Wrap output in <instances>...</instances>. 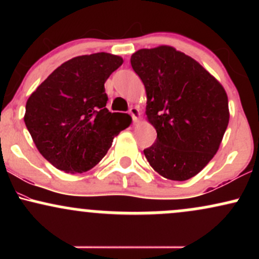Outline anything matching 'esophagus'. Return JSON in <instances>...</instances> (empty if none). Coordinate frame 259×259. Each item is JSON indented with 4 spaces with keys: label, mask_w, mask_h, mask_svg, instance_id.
I'll use <instances>...</instances> for the list:
<instances>
[{
    "label": "esophagus",
    "mask_w": 259,
    "mask_h": 259,
    "mask_svg": "<svg viewBox=\"0 0 259 259\" xmlns=\"http://www.w3.org/2000/svg\"><path fill=\"white\" fill-rule=\"evenodd\" d=\"M129 113H130V115H132L133 120L136 123V121H138L139 118H140V109L138 108V107H130Z\"/></svg>",
    "instance_id": "obj_1"
}]
</instances>
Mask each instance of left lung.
Listing matches in <instances>:
<instances>
[{"label":"left lung","mask_w":259,"mask_h":259,"mask_svg":"<svg viewBox=\"0 0 259 259\" xmlns=\"http://www.w3.org/2000/svg\"><path fill=\"white\" fill-rule=\"evenodd\" d=\"M147 95L156 142L144 153L170 180L195 177L214 157L229 123L228 96L214 76L174 47L142 49L130 58Z\"/></svg>","instance_id":"8db88e82"}]
</instances>
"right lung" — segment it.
I'll return each instance as SVG.
<instances>
[{
	"mask_svg": "<svg viewBox=\"0 0 259 259\" xmlns=\"http://www.w3.org/2000/svg\"><path fill=\"white\" fill-rule=\"evenodd\" d=\"M123 58L100 52L59 65L29 97L24 121L38 152L59 170H90L130 125L126 113L106 108L105 82Z\"/></svg>",
	"mask_w": 259,
	"mask_h": 259,
	"instance_id": "1",
	"label": "right lung"
}]
</instances>
